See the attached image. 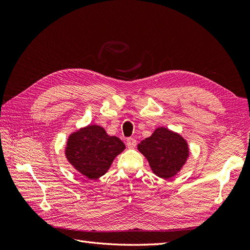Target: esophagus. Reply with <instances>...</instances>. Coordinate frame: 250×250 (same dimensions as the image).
<instances>
[{
  "label": "esophagus",
  "instance_id": "esophagus-1",
  "mask_svg": "<svg viewBox=\"0 0 250 250\" xmlns=\"http://www.w3.org/2000/svg\"><path fill=\"white\" fill-rule=\"evenodd\" d=\"M126 145H127V147L129 148V149H134L135 146H137V141H135V140L132 139V138L127 139V140H126Z\"/></svg>",
  "mask_w": 250,
  "mask_h": 250
}]
</instances>
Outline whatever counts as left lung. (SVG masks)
Returning a JSON list of instances; mask_svg holds the SVG:
<instances>
[{
	"label": "left lung",
	"instance_id": "1",
	"mask_svg": "<svg viewBox=\"0 0 250 250\" xmlns=\"http://www.w3.org/2000/svg\"><path fill=\"white\" fill-rule=\"evenodd\" d=\"M138 150L147 158L155 175L164 179L175 176L190 154L188 142L166 127L156 128L149 138L139 144Z\"/></svg>",
	"mask_w": 250,
	"mask_h": 250
}]
</instances>
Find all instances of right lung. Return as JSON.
Masks as SVG:
<instances>
[{
	"label": "right lung",
	"instance_id": "add662e5",
	"mask_svg": "<svg viewBox=\"0 0 250 250\" xmlns=\"http://www.w3.org/2000/svg\"><path fill=\"white\" fill-rule=\"evenodd\" d=\"M125 149V144L108 135L99 125H87L72 132L64 154L72 167L89 179H97L108 171L113 160Z\"/></svg>",
	"mask_w": 250,
	"mask_h": 250
}]
</instances>
